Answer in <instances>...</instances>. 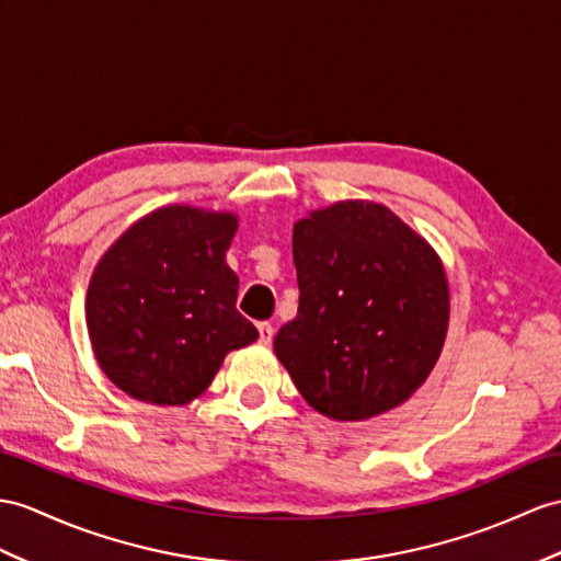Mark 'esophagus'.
<instances>
[{"label":"esophagus","instance_id":"1","mask_svg":"<svg viewBox=\"0 0 561 561\" xmlns=\"http://www.w3.org/2000/svg\"><path fill=\"white\" fill-rule=\"evenodd\" d=\"M256 328H259V343H262V345H271V340H273V325H271V323H259Z\"/></svg>","mask_w":561,"mask_h":561}]
</instances>
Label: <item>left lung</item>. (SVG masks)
<instances>
[{
  "instance_id": "1",
  "label": "left lung",
  "mask_w": 561,
  "mask_h": 561,
  "mask_svg": "<svg viewBox=\"0 0 561 561\" xmlns=\"http://www.w3.org/2000/svg\"><path fill=\"white\" fill-rule=\"evenodd\" d=\"M299 307L273 340L317 412L359 421L402 404L440 357L449 293L440 259L376 202L295 224Z\"/></svg>"
}]
</instances>
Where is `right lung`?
Returning <instances> with one entry per match:
<instances>
[{
    "mask_svg": "<svg viewBox=\"0 0 561 561\" xmlns=\"http://www.w3.org/2000/svg\"><path fill=\"white\" fill-rule=\"evenodd\" d=\"M233 214L157 209L128 228L94 268L88 331L106 378L149 404H187L230 350L259 337L236 309L226 264Z\"/></svg>",
    "mask_w": 561,
    "mask_h": 561,
    "instance_id": "1",
    "label": "right lung"
}]
</instances>
